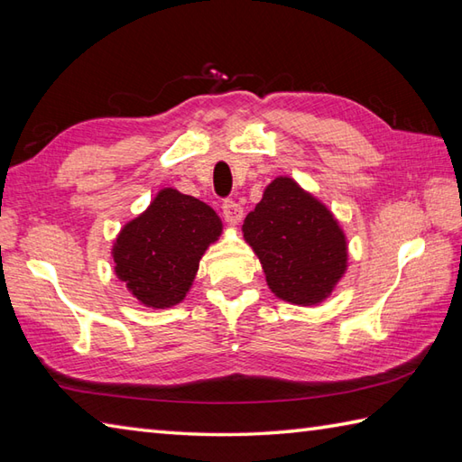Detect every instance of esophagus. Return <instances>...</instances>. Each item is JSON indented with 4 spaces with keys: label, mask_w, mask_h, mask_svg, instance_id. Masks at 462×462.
Instances as JSON below:
<instances>
[{
    "label": "esophagus",
    "mask_w": 462,
    "mask_h": 462,
    "mask_svg": "<svg viewBox=\"0 0 462 462\" xmlns=\"http://www.w3.org/2000/svg\"><path fill=\"white\" fill-rule=\"evenodd\" d=\"M221 209H223V217L229 223H239L243 219V207L239 203H235L233 199H225Z\"/></svg>",
    "instance_id": "obj_1"
}]
</instances>
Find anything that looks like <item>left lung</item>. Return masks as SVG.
<instances>
[{
	"label": "left lung",
	"mask_w": 462,
	"mask_h": 462,
	"mask_svg": "<svg viewBox=\"0 0 462 462\" xmlns=\"http://www.w3.org/2000/svg\"><path fill=\"white\" fill-rule=\"evenodd\" d=\"M243 237L279 299L317 305L346 271V239L327 207L291 177H277L243 223Z\"/></svg>",
	"instance_id": "8db88e82"
}]
</instances>
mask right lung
I'll list each match as a JSON object with an SVG mask.
<instances>
[{
	"instance_id": "1",
	"label": "right lung",
	"mask_w": 462,
	"mask_h": 462,
	"mask_svg": "<svg viewBox=\"0 0 462 462\" xmlns=\"http://www.w3.org/2000/svg\"><path fill=\"white\" fill-rule=\"evenodd\" d=\"M221 231L209 205L167 187L117 235V277L145 307H173L187 295L203 253Z\"/></svg>"
}]
</instances>
